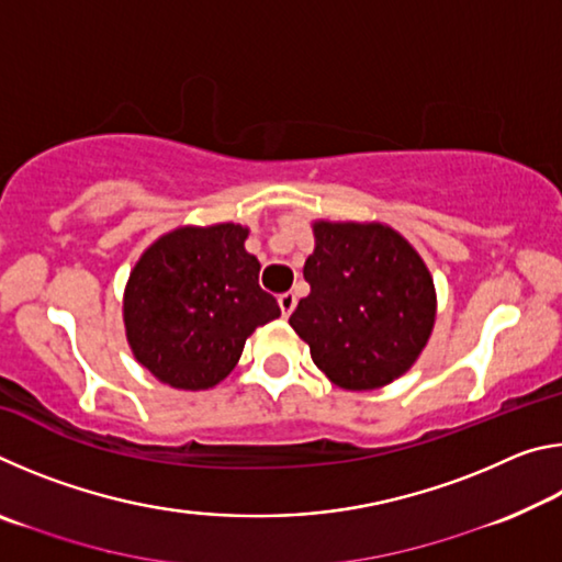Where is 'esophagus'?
<instances>
[{"label":"esophagus","instance_id":"esophagus-1","mask_svg":"<svg viewBox=\"0 0 562 562\" xmlns=\"http://www.w3.org/2000/svg\"><path fill=\"white\" fill-rule=\"evenodd\" d=\"M278 304H280L282 317H290L292 312H294V307H297V297H294V292H284V294H280V297H278Z\"/></svg>","mask_w":562,"mask_h":562}]
</instances>
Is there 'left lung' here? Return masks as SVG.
<instances>
[{"mask_svg": "<svg viewBox=\"0 0 562 562\" xmlns=\"http://www.w3.org/2000/svg\"><path fill=\"white\" fill-rule=\"evenodd\" d=\"M310 294L290 325L331 382L351 392L402 376L426 347L436 294L424 260L386 225L317 223Z\"/></svg>", "mask_w": 562, "mask_h": 562, "instance_id": "left-lung-1", "label": "left lung"}]
</instances>
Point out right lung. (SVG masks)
Masks as SVG:
<instances>
[{
  "label": "right lung",
  "mask_w": 562,
  "mask_h": 562,
  "mask_svg": "<svg viewBox=\"0 0 562 562\" xmlns=\"http://www.w3.org/2000/svg\"><path fill=\"white\" fill-rule=\"evenodd\" d=\"M247 231L225 223L180 227L133 268L123 322L133 355L176 389H211L233 372L245 339L280 317L245 250Z\"/></svg>",
  "instance_id": "add662e5"
}]
</instances>
